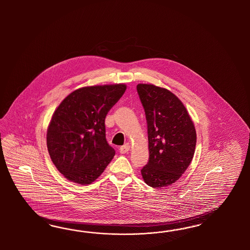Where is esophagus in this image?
Instances as JSON below:
<instances>
[{"mask_svg": "<svg viewBox=\"0 0 250 250\" xmlns=\"http://www.w3.org/2000/svg\"><path fill=\"white\" fill-rule=\"evenodd\" d=\"M129 149H130V146L129 144H125L124 146H122L121 147L119 148V152L121 153V154H125V153H127L129 151Z\"/></svg>", "mask_w": 250, "mask_h": 250, "instance_id": "obj_1", "label": "esophagus"}]
</instances>
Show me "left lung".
<instances>
[{
    "mask_svg": "<svg viewBox=\"0 0 250 250\" xmlns=\"http://www.w3.org/2000/svg\"><path fill=\"white\" fill-rule=\"evenodd\" d=\"M144 108L149 158L141 169L145 182L161 189L178 181L189 167L196 131L182 102L172 92L152 84H138Z\"/></svg>",
    "mask_w": 250,
    "mask_h": 250,
    "instance_id": "left-lung-1",
    "label": "left lung"
}]
</instances>
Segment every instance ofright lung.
Listing matches in <instances>:
<instances>
[{
  "label": "right lung",
  "instance_id": "1",
  "mask_svg": "<svg viewBox=\"0 0 250 250\" xmlns=\"http://www.w3.org/2000/svg\"><path fill=\"white\" fill-rule=\"evenodd\" d=\"M126 90L125 84L84 87L55 111L46 134L54 165L68 180L90 184L114 158L105 137V117Z\"/></svg>",
  "mask_w": 250,
  "mask_h": 250
}]
</instances>
